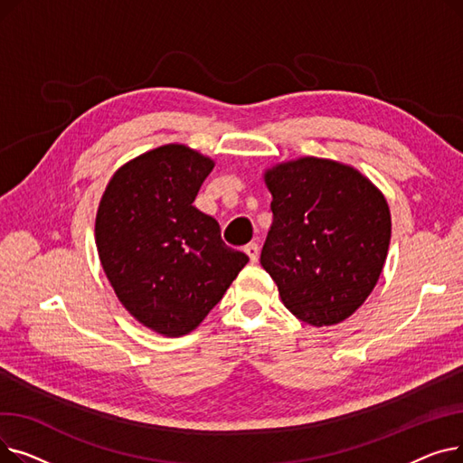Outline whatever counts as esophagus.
<instances>
[{
  "instance_id": "34e87169",
  "label": "esophagus",
  "mask_w": 463,
  "mask_h": 463,
  "mask_svg": "<svg viewBox=\"0 0 463 463\" xmlns=\"http://www.w3.org/2000/svg\"><path fill=\"white\" fill-rule=\"evenodd\" d=\"M244 251L248 253V257H250L251 262H257V260H259V244H255V241H251V244H248V246L244 248Z\"/></svg>"
}]
</instances>
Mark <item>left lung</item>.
<instances>
[{"mask_svg":"<svg viewBox=\"0 0 463 463\" xmlns=\"http://www.w3.org/2000/svg\"><path fill=\"white\" fill-rule=\"evenodd\" d=\"M264 182L274 219L262 269L300 321H345L370 297L391 244L383 193L353 166L317 157L281 163Z\"/></svg>","mask_w":463,"mask_h":463,"instance_id":"8db88e82","label":"left lung"}]
</instances>
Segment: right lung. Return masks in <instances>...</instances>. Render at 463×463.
Segmentation results:
<instances>
[{
    "instance_id": "add662e5",
    "label": "right lung",
    "mask_w": 463,
    "mask_h": 463,
    "mask_svg": "<svg viewBox=\"0 0 463 463\" xmlns=\"http://www.w3.org/2000/svg\"><path fill=\"white\" fill-rule=\"evenodd\" d=\"M213 161L166 144L121 166L95 219L103 270L133 317L159 334L197 328L248 264L193 206Z\"/></svg>"
}]
</instances>
